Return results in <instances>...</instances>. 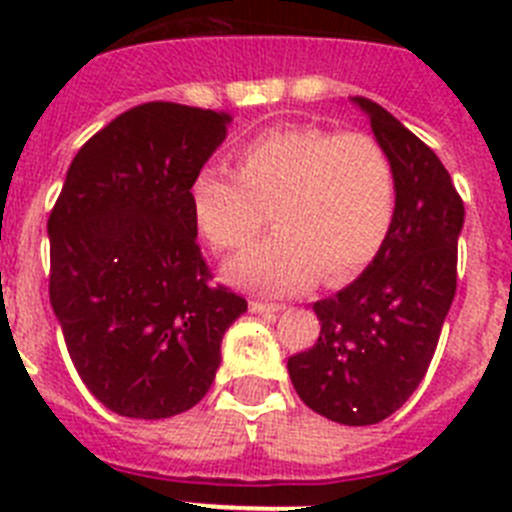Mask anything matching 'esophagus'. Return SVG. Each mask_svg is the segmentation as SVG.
<instances>
[{
    "instance_id": "1",
    "label": "esophagus",
    "mask_w": 512,
    "mask_h": 512,
    "mask_svg": "<svg viewBox=\"0 0 512 512\" xmlns=\"http://www.w3.org/2000/svg\"><path fill=\"white\" fill-rule=\"evenodd\" d=\"M248 310L256 312V315H277V312L282 310V305H274V302H259V300H253L251 305H248Z\"/></svg>"
}]
</instances>
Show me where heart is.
I'll list each match as a JSON object with an SVG mask.
<instances>
[{
    "instance_id": "obj_1",
    "label": "heart",
    "mask_w": 512,
    "mask_h": 512,
    "mask_svg": "<svg viewBox=\"0 0 512 512\" xmlns=\"http://www.w3.org/2000/svg\"><path fill=\"white\" fill-rule=\"evenodd\" d=\"M274 207V233L225 266L238 287L295 295L323 277H356L384 246L397 207L395 169L372 135L274 128L238 153V176L202 166L189 187L197 233L215 251L246 246Z\"/></svg>"
}]
</instances>
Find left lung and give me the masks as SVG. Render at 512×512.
<instances>
[{
    "label": "left lung",
    "instance_id": "left-lung-1",
    "mask_svg": "<svg viewBox=\"0 0 512 512\" xmlns=\"http://www.w3.org/2000/svg\"><path fill=\"white\" fill-rule=\"evenodd\" d=\"M351 102L395 169V220L361 277L312 305L320 336L289 356L287 372L310 410L343 425H374L408 402L436 354L456 295L464 202L418 135L372 99Z\"/></svg>",
    "mask_w": 512,
    "mask_h": 512
}]
</instances>
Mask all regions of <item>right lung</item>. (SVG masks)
Returning <instances> with one entry per match:
<instances>
[{
	"instance_id": "1",
	"label": "right lung",
	"mask_w": 512,
	"mask_h": 512,
	"mask_svg": "<svg viewBox=\"0 0 512 512\" xmlns=\"http://www.w3.org/2000/svg\"><path fill=\"white\" fill-rule=\"evenodd\" d=\"M228 112L148 102L99 130L48 217L51 305L81 382L112 413L194 408L246 300L212 284L189 187L228 135Z\"/></svg>"
}]
</instances>
